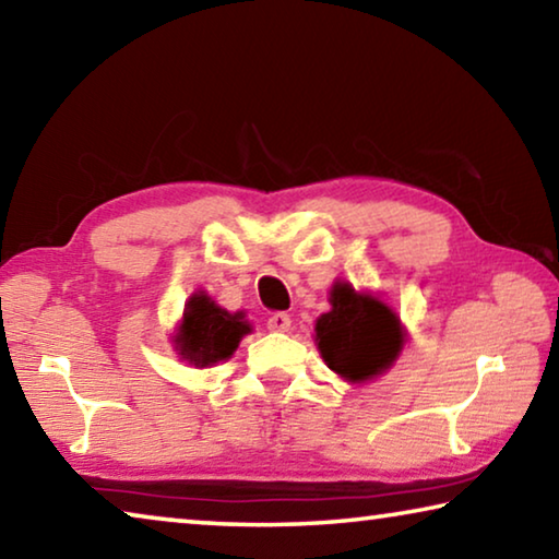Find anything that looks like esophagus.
<instances>
[{
  "instance_id": "obj_1",
  "label": "esophagus",
  "mask_w": 559,
  "mask_h": 559,
  "mask_svg": "<svg viewBox=\"0 0 559 559\" xmlns=\"http://www.w3.org/2000/svg\"><path fill=\"white\" fill-rule=\"evenodd\" d=\"M269 330H273V333H286V330L290 328V316L286 313H273L269 318Z\"/></svg>"
}]
</instances>
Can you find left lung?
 <instances>
[{
    "instance_id": "1",
    "label": "left lung",
    "mask_w": 559,
    "mask_h": 559,
    "mask_svg": "<svg viewBox=\"0 0 559 559\" xmlns=\"http://www.w3.org/2000/svg\"><path fill=\"white\" fill-rule=\"evenodd\" d=\"M330 306L316 323V343L330 370L347 382H365L390 370L402 353L404 330L394 310L370 293L337 281Z\"/></svg>"
}]
</instances>
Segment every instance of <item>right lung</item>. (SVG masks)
Returning <instances> with one entry per match:
<instances>
[{"instance_id": "1", "label": "right lung", "mask_w": 559, "mask_h": 559, "mask_svg": "<svg viewBox=\"0 0 559 559\" xmlns=\"http://www.w3.org/2000/svg\"><path fill=\"white\" fill-rule=\"evenodd\" d=\"M246 333H251V325L243 320V313H229L200 290L187 300L175 349L189 365L212 367L229 359Z\"/></svg>"}]
</instances>
